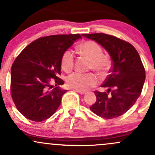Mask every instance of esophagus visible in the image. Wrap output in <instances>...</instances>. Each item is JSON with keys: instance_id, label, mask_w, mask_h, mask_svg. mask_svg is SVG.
<instances>
[{"instance_id": "1", "label": "esophagus", "mask_w": 155, "mask_h": 155, "mask_svg": "<svg viewBox=\"0 0 155 155\" xmlns=\"http://www.w3.org/2000/svg\"><path fill=\"white\" fill-rule=\"evenodd\" d=\"M74 91L75 92H78V93H79V94H81V95H82V94H84L85 92L84 90H74Z\"/></svg>"}]
</instances>
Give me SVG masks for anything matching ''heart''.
Instances as JSON below:
<instances>
[{"mask_svg": "<svg viewBox=\"0 0 155 155\" xmlns=\"http://www.w3.org/2000/svg\"><path fill=\"white\" fill-rule=\"evenodd\" d=\"M79 51L84 56L91 60L90 69L95 71L101 75L107 74L111 68V61L108 56L104 54L102 47L93 41H87L79 47ZM74 65V54L71 49H67L63 52L61 58V66L65 71H70ZM68 87L75 90H85L95 86L98 81L97 76L93 73L82 74L74 72L67 77Z\"/></svg>", "mask_w": 155, "mask_h": 155, "instance_id": "obj_1", "label": "heart"}]
</instances>
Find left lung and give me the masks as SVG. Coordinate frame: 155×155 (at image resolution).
<instances>
[{"label":"left lung","instance_id":"8db88e82","mask_svg":"<svg viewBox=\"0 0 155 155\" xmlns=\"http://www.w3.org/2000/svg\"><path fill=\"white\" fill-rule=\"evenodd\" d=\"M106 49L112 60L110 74L101 85L108 91H95V103L90 108L97 116L114 119L126 113L138 98L145 81V68L132 44L105 33L82 34Z\"/></svg>","mask_w":155,"mask_h":155}]
</instances>
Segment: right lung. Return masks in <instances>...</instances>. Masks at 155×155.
Here are the masks:
<instances>
[{"instance_id":"add662e5","label":"right lung","mask_w":155,"mask_h":155,"mask_svg":"<svg viewBox=\"0 0 155 155\" xmlns=\"http://www.w3.org/2000/svg\"><path fill=\"white\" fill-rule=\"evenodd\" d=\"M80 34L41 37L16 58L11 69V95L18 111L28 120L42 122L54 114L67 90L59 87L62 55ZM54 83L57 87L50 89Z\"/></svg>"}]
</instances>
